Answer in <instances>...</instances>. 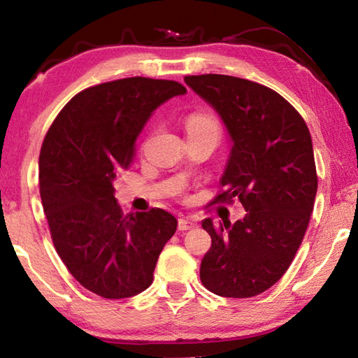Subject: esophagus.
Instances as JSON below:
<instances>
[{
    "instance_id": "obj_1",
    "label": "esophagus",
    "mask_w": 358,
    "mask_h": 358,
    "mask_svg": "<svg viewBox=\"0 0 358 358\" xmlns=\"http://www.w3.org/2000/svg\"><path fill=\"white\" fill-rule=\"evenodd\" d=\"M197 224L194 222L191 217H183V220L178 221V230H189L192 227H196Z\"/></svg>"
}]
</instances>
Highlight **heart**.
<instances>
[{"mask_svg":"<svg viewBox=\"0 0 358 358\" xmlns=\"http://www.w3.org/2000/svg\"><path fill=\"white\" fill-rule=\"evenodd\" d=\"M186 131L187 134L192 132H215L220 134V123L217 120L207 112H194L186 118Z\"/></svg>","mask_w":358,"mask_h":358,"instance_id":"heart-1","label":"heart"}]
</instances>
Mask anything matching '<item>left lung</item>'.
I'll list each match as a JSON object with an SVG mask.
<instances>
[{
	"label": "left lung",
	"mask_w": 358,
	"mask_h": 358,
	"mask_svg": "<svg viewBox=\"0 0 358 358\" xmlns=\"http://www.w3.org/2000/svg\"><path fill=\"white\" fill-rule=\"evenodd\" d=\"M185 82L215 108L232 141L215 202L238 199L246 210L234 224L202 221L211 246L201 281L221 296L259 295L286 273L310 222L317 192L310 129L281 94L260 83L221 74Z\"/></svg>",
	"instance_id": "1"
}]
</instances>
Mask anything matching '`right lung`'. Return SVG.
<instances>
[{
    "mask_svg": "<svg viewBox=\"0 0 358 358\" xmlns=\"http://www.w3.org/2000/svg\"><path fill=\"white\" fill-rule=\"evenodd\" d=\"M185 93L178 82L147 77L90 87L63 107L42 143L39 191L53 245L71 275L104 299L148 289L177 230L161 208L123 215L113 183L131 167L153 112Z\"/></svg>",
    "mask_w": 358,
    "mask_h": 358,
    "instance_id": "add662e5",
    "label": "right lung"
}]
</instances>
